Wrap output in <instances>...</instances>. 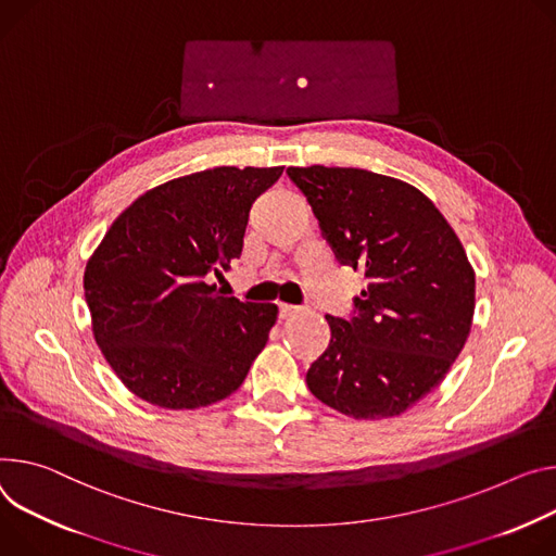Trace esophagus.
<instances>
[{
	"mask_svg": "<svg viewBox=\"0 0 556 556\" xmlns=\"http://www.w3.org/2000/svg\"><path fill=\"white\" fill-rule=\"evenodd\" d=\"M299 311V306H292V304H279V315L286 319L290 315H294Z\"/></svg>",
	"mask_w": 556,
	"mask_h": 556,
	"instance_id": "1",
	"label": "esophagus"
}]
</instances>
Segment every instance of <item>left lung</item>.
<instances>
[{
	"mask_svg": "<svg viewBox=\"0 0 556 556\" xmlns=\"http://www.w3.org/2000/svg\"><path fill=\"white\" fill-rule=\"evenodd\" d=\"M341 266L368 288L348 319L326 317L330 343L306 383L326 406L386 419L432 392L459 357L475 315L466 250L415 186L362 168H288Z\"/></svg>",
	"mask_w": 556,
	"mask_h": 556,
	"instance_id": "8db88e82",
	"label": "left lung"
}]
</instances>
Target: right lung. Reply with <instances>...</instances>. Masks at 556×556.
I'll list each match as a JSON object with an SVG mask.
<instances>
[{"label":"right lung","mask_w":556,"mask_h":556,"mask_svg":"<svg viewBox=\"0 0 556 556\" xmlns=\"http://www.w3.org/2000/svg\"><path fill=\"white\" fill-rule=\"evenodd\" d=\"M281 173L219 166L166 181L94 250L84 273L92 334L139 399L192 410L243 383L277 306L222 296L211 281L241 257L248 213Z\"/></svg>","instance_id":"right-lung-1"}]
</instances>
